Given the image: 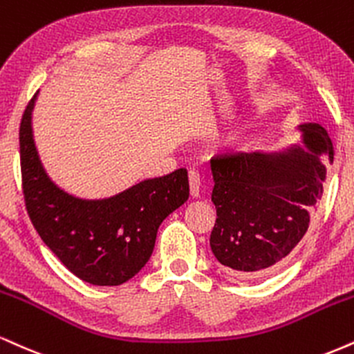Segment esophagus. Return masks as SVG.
Masks as SVG:
<instances>
[{
	"label": "esophagus",
	"instance_id": "34e87169",
	"mask_svg": "<svg viewBox=\"0 0 354 354\" xmlns=\"http://www.w3.org/2000/svg\"><path fill=\"white\" fill-rule=\"evenodd\" d=\"M189 180V193L193 198H198L199 196V188H201V178H199V173L196 169H189L188 173Z\"/></svg>",
	"mask_w": 354,
	"mask_h": 354
}]
</instances>
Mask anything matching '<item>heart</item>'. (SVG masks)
<instances>
[{
    "label": "heart",
    "instance_id": "b5f03b06",
    "mask_svg": "<svg viewBox=\"0 0 354 354\" xmlns=\"http://www.w3.org/2000/svg\"><path fill=\"white\" fill-rule=\"evenodd\" d=\"M224 145L229 148V150H239V148H242L245 145V136L241 133H232L225 138Z\"/></svg>",
    "mask_w": 354,
    "mask_h": 354
}]
</instances>
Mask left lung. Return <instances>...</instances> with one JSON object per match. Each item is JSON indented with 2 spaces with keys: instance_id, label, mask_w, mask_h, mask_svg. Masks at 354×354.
Segmentation results:
<instances>
[{
  "instance_id": "obj_1",
  "label": "left lung",
  "mask_w": 354,
  "mask_h": 354,
  "mask_svg": "<svg viewBox=\"0 0 354 354\" xmlns=\"http://www.w3.org/2000/svg\"><path fill=\"white\" fill-rule=\"evenodd\" d=\"M304 148L224 153L211 158L216 224L211 250L229 272L252 279L274 270L305 236L333 163V143L318 123H304Z\"/></svg>"
}]
</instances>
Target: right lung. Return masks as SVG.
Returning a JSON list of instances; mask_svg holds the SVG:
<instances>
[{"label": "right lung", "instance_id": "add662e5", "mask_svg": "<svg viewBox=\"0 0 354 354\" xmlns=\"http://www.w3.org/2000/svg\"><path fill=\"white\" fill-rule=\"evenodd\" d=\"M29 100L19 127L21 176L31 223L55 257L84 282L112 287L142 270L160 224L189 196L185 168L107 199H80L55 186L32 138Z\"/></svg>", "mask_w": 354, "mask_h": 354}]
</instances>
